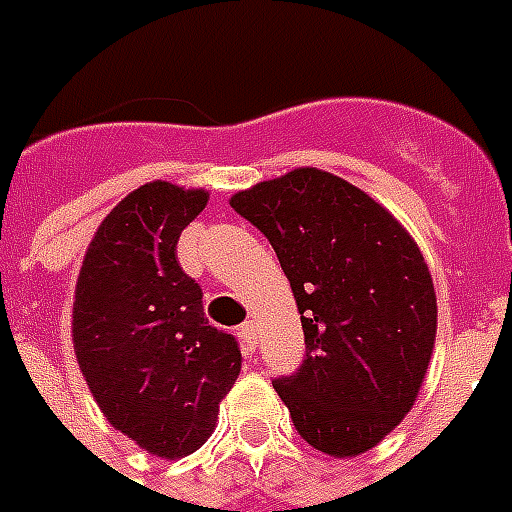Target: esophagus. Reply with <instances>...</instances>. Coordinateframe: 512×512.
<instances>
[{
	"label": "esophagus",
	"instance_id": "1",
	"mask_svg": "<svg viewBox=\"0 0 512 512\" xmlns=\"http://www.w3.org/2000/svg\"><path fill=\"white\" fill-rule=\"evenodd\" d=\"M239 338H241V346L247 351H255V343H257V335H255V325L252 322H244L239 327Z\"/></svg>",
	"mask_w": 512,
	"mask_h": 512
}]
</instances>
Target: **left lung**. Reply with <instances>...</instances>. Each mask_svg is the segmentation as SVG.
<instances>
[{
    "instance_id": "8db88e82",
    "label": "left lung",
    "mask_w": 512,
    "mask_h": 512,
    "mask_svg": "<svg viewBox=\"0 0 512 512\" xmlns=\"http://www.w3.org/2000/svg\"><path fill=\"white\" fill-rule=\"evenodd\" d=\"M230 206L271 241L298 303L306 354L273 378L292 424L322 454H365L413 408L435 346L438 303L416 241L319 169L260 182Z\"/></svg>"
}]
</instances>
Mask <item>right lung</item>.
Listing matches in <instances>:
<instances>
[{
	"label": "right lung",
	"mask_w": 512,
	"mask_h": 512,
	"mask_svg": "<svg viewBox=\"0 0 512 512\" xmlns=\"http://www.w3.org/2000/svg\"><path fill=\"white\" fill-rule=\"evenodd\" d=\"M209 195L171 182L128 193L96 230L74 290V354L93 400L147 454L179 459L212 435L241 349L209 325L177 260Z\"/></svg>",
	"instance_id": "add662e5"
}]
</instances>
